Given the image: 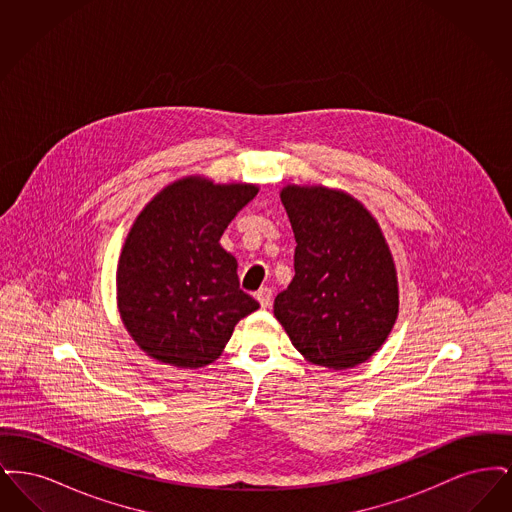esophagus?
I'll return each mask as SVG.
<instances>
[{"label":"esophagus","instance_id":"obj_1","mask_svg":"<svg viewBox=\"0 0 512 512\" xmlns=\"http://www.w3.org/2000/svg\"><path fill=\"white\" fill-rule=\"evenodd\" d=\"M255 297L263 309H268L272 305V290L270 288H261L259 292L255 293Z\"/></svg>","mask_w":512,"mask_h":512}]
</instances>
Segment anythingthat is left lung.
Instances as JSON below:
<instances>
[{
  "label": "left lung",
  "mask_w": 512,
  "mask_h": 512,
  "mask_svg": "<svg viewBox=\"0 0 512 512\" xmlns=\"http://www.w3.org/2000/svg\"><path fill=\"white\" fill-rule=\"evenodd\" d=\"M282 203L295 236L292 284L274 315L293 347L334 370L365 363L393 328L397 276L378 222L349 195L288 186Z\"/></svg>",
  "instance_id": "1"
}]
</instances>
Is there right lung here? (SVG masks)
<instances>
[{
	"label": "right lung",
	"mask_w": 512,
	"mask_h": 512,
	"mask_svg": "<svg viewBox=\"0 0 512 512\" xmlns=\"http://www.w3.org/2000/svg\"><path fill=\"white\" fill-rule=\"evenodd\" d=\"M257 186L184 178L149 201L134 222L117 270L122 322L161 363H213L240 318L259 303L240 290L236 259L220 247L226 226Z\"/></svg>",
	"instance_id": "add662e5"
}]
</instances>
